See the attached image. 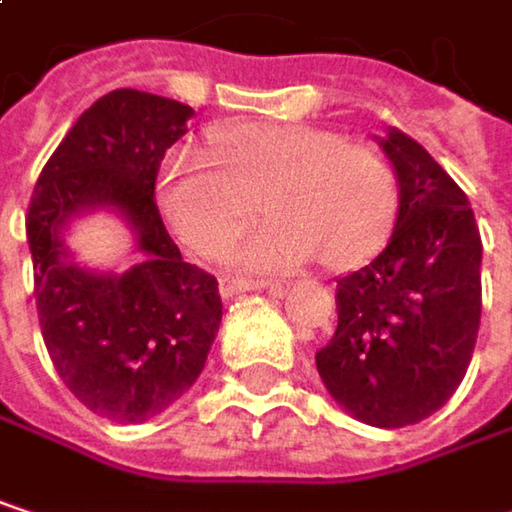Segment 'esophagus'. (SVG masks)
Wrapping results in <instances>:
<instances>
[{"instance_id": "esophagus-1", "label": "esophagus", "mask_w": 512, "mask_h": 512, "mask_svg": "<svg viewBox=\"0 0 512 512\" xmlns=\"http://www.w3.org/2000/svg\"><path fill=\"white\" fill-rule=\"evenodd\" d=\"M246 290H281L278 281H266V278H222V296H234V293H246Z\"/></svg>"}]
</instances>
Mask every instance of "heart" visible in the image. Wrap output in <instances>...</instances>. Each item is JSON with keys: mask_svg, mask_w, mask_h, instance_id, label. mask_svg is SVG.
Returning a JSON list of instances; mask_svg holds the SVG:
<instances>
[{"mask_svg": "<svg viewBox=\"0 0 512 512\" xmlns=\"http://www.w3.org/2000/svg\"><path fill=\"white\" fill-rule=\"evenodd\" d=\"M219 168L201 156L162 162L156 198L174 234L201 257H219L263 210L231 260L284 272L317 255L344 269L370 255L397 207V177L373 145L305 124H234L213 133Z\"/></svg>", "mask_w": 512, "mask_h": 512, "instance_id": "obj_1", "label": "heart"}]
</instances>
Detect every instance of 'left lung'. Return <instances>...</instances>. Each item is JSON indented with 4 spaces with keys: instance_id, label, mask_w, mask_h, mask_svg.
Returning a JSON list of instances; mask_svg holds the SVG:
<instances>
[{
    "instance_id": "1",
    "label": "left lung",
    "mask_w": 512,
    "mask_h": 512,
    "mask_svg": "<svg viewBox=\"0 0 512 512\" xmlns=\"http://www.w3.org/2000/svg\"><path fill=\"white\" fill-rule=\"evenodd\" d=\"M400 183L388 246L338 278V329L317 353L329 394L370 427L418 424L462 382L480 329V231L454 177L415 139L379 142Z\"/></svg>"
}]
</instances>
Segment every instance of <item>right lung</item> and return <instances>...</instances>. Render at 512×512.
I'll return each mask as SVG.
<instances>
[{
  "instance_id": "obj_1",
  "label": "right lung",
  "mask_w": 512,
  "mask_h": 512,
  "mask_svg": "<svg viewBox=\"0 0 512 512\" xmlns=\"http://www.w3.org/2000/svg\"><path fill=\"white\" fill-rule=\"evenodd\" d=\"M192 106L136 88L103 94L47 159L26 213L41 335L73 397L118 424H142L192 388L222 323L219 281L186 263L154 189ZM112 206L146 263L100 276L66 257L60 231L82 209Z\"/></svg>"
}]
</instances>
